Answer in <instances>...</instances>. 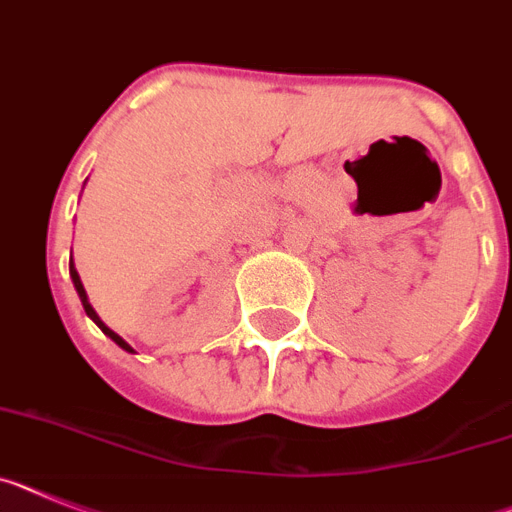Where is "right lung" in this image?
Masks as SVG:
<instances>
[{
    "label": "right lung",
    "mask_w": 512,
    "mask_h": 512,
    "mask_svg": "<svg viewBox=\"0 0 512 512\" xmlns=\"http://www.w3.org/2000/svg\"><path fill=\"white\" fill-rule=\"evenodd\" d=\"M69 275H71V281H74V288H77V293H79V301H82V306H84V311H87V317L92 319V322L97 324V327H100L102 332H105V335L110 337V340L115 342V345H121L123 350H128V353H133V348L131 345H128L126 340H123L121 335H115L113 330H110L108 324L102 322L100 317H97V311L92 309V304H90V299H87V291H84V286H82V278H79V273H77V268H74V260H71V265H69Z\"/></svg>",
    "instance_id": "right-lung-1"
}]
</instances>
